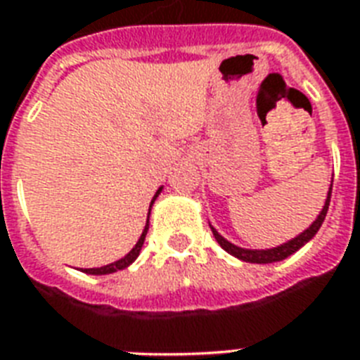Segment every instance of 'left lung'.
<instances>
[{"instance_id":"1","label":"left lung","mask_w":360,"mask_h":360,"mask_svg":"<svg viewBox=\"0 0 360 360\" xmlns=\"http://www.w3.org/2000/svg\"><path fill=\"white\" fill-rule=\"evenodd\" d=\"M330 192H333V181H330V186H329V192H327V198H325V203H323V209L319 211L318 219L314 220L312 224L308 226L307 230L299 233L297 237L293 239L285 240L282 245L278 246H273V248H243V246H237L233 243H230L228 239L220 236L219 231L214 230L213 226H211V231H213L214 239L219 243L222 248H224L228 254H231L233 257L240 259V262H246V263H276V262H282L285 257H290L291 254H295L299 248L307 245L308 240H312L314 236L318 233V230L321 228L325 220V214H327V209H329V202H330Z\"/></svg>"}]
</instances>
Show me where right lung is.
<instances>
[{"instance_id":"right-lung-1","label":"right lung","mask_w":360,"mask_h":360,"mask_svg":"<svg viewBox=\"0 0 360 360\" xmlns=\"http://www.w3.org/2000/svg\"><path fill=\"white\" fill-rule=\"evenodd\" d=\"M162 192V186L158 188L157 192H155V196H153L151 203H149V213H147V222H146V228H143V231H141L140 239H138V243H136L134 246H132V250L127 254V256H123L121 259H117V262L114 263H108V265H103V267H93V269H82V273H87V274H112V273H117V271H121V269H127L130 265V263L136 262V257L140 256V250L141 246H143V240H146V236H147V230H149V214H151V207L153 203H155V200L158 198V194Z\"/></svg>"}]
</instances>
